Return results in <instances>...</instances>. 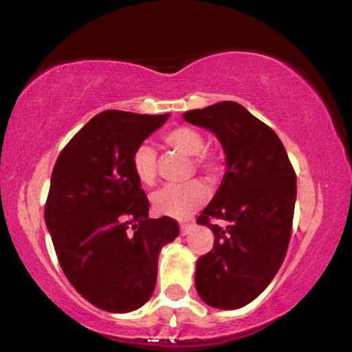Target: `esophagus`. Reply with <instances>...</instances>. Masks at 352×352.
Here are the masks:
<instances>
[{
	"instance_id": "obj_1",
	"label": "esophagus",
	"mask_w": 352,
	"mask_h": 352,
	"mask_svg": "<svg viewBox=\"0 0 352 352\" xmlns=\"http://www.w3.org/2000/svg\"><path fill=\"white\" fill-rule=\"evenodd\" d=\"M179 230H181V234H182V236H187L190 231L194 230V225H181Z\"/></svg>"
}]
</instances>
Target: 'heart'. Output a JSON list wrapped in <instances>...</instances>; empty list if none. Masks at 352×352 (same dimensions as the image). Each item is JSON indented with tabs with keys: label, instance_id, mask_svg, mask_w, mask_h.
<instances>
[{
	"label": "heart",
	"instance_id": "heart-1",
	"mask_svg": "<svg viewBox=\"0 0 352 352\" xmlns=\"http://www.w3.org/2000/svg\"><path fill=\"white\" fill-rule=\"evenodd\" d=\"M165 142L177 152L195 157V166L215 176L221 171V162L215 153L205 152V139L197 129L181 126L165 134ZM132 170L142 184H153L157 177V152L144 142L132 153ZM208 190L202 181H189L184 184H166L152 194V207L158 215L187 220L207 200Z\"/></svg>",
	"mask_w": 352,
	"mask_h": 352
}]
</instances>
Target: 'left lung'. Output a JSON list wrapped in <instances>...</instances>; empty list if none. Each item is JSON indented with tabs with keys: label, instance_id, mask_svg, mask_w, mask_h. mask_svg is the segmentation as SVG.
Returning a JSON list of instances; mask_svg holds the SVG:
<instances>
[{
	"label": "left lung",
	"instance_id": "1",
	"mask_svg": "<svg viewBox=\"0 0 352 352\" xmlns=\"http://www.w3.org/2000/svg\"><path fill=\"white\" fill-rule=\"evenodd\" d=\"M190 124L217 135L226 171L197 218L215 236L195 265V289L210 307L234 310L270 285L285 260L296 204V175L280 137L236 102L184 113ZM210 217L228 221L210 226Z\"/></svg>",
	"mask_w": 352,
	"mask_h": 352
}]
</instances>
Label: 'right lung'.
Masks as SVG:
<instances>
[{"label": "right lung", "mask_w": 352, "mask_h": 352, "mask_svg": "<svg viewBox=\"0 0 352 352\" xmlns=\"http://www.w3.org/2000/svg\"><path fill=\"white\" fill-rule=\"evenodd\" d=\"M170 118L103 111L63 148L52 173L45 223L76 291L113 314L152 298L158 255L179 236L173 218H148L132 153Z\"/></svg>", "instance_id": "right-lung-1"}]
</instances>
